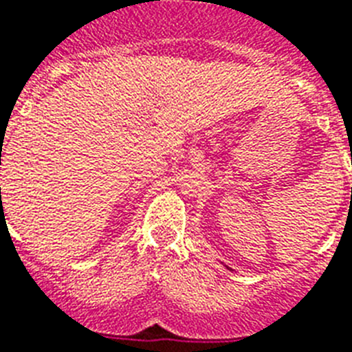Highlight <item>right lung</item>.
Returning <instances> with one entry per match:
<instances>
[{
  "label": "right lung",
  "instance_id": "obj_1",
  "mask_svg": "<svg viewBox=\"0 0 352 352\" xmlns=\"http://www.w3.org/2000/svg\"><path fill=\"white\" fill-rule=\"evenodd\" d=\"M0 164H1V162H0Z\"/></svg>",
  "mask_w": 352,
  "mask_h": 352
}]
</instances>
